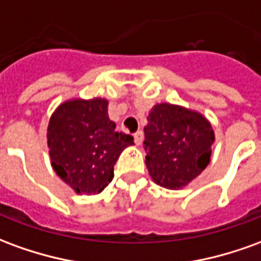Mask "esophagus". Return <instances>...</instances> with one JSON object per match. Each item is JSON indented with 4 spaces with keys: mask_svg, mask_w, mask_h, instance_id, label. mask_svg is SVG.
<instances>
[{
    "mask_svg": "<svg viewBox=\"0 0 261 261\" xmlns=\"http://www.w3.org/2000/svg\"><path fill=\"white\" fill-rule=\"evenodd\" d=\"M143 140H144L143 131H137L136 134H134V141H136L137 145H140V144L143 143Z\"/></svg>",
    "mask_w": 261,
    "mask_h": 261,
    "instance_id": "obj_1",
    "label": "esophagus"
}]
</instances>
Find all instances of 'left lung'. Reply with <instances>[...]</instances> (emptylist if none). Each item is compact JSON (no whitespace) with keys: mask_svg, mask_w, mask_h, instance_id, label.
<instances>
[{"mask_svg":"<svg viewBox=\"0 0 261 261\" xmlns=\"http://www.w3.org/2000/svg\"><path fill=\"white\" fill-rule=\"evenodd\" d=\"M144 127L145 165L156 185L182 189L211 162L215 133L196 110L169 103L155 105Z\"/></svg>","mask_w":261,"mask_h":261,"instance_id":"obj_1","label":"left lung"}]
</instances>
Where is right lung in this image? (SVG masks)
<instances>
[{
    "label": "right lung",
    "instance_id": "1",
    "mask_svg": "<svg viewBox=\"0 0 261 261\" xmlns=\"http://www.w3.org/2000/svg\"><path fill=\"white\" fill-rule=\"evenodd\" d=\"M101 97L70 99L56 107L48 124L50 164L76 194L97 195L114 176V165L134 138L116 131Z\"/></svg>",
    "mask_w": 261,
    "mask_h": 261
}]
</instances>
